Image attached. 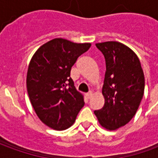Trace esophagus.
<instances>
[{"mask_svg":"<svg viewBox=\"0 0 158 158\" xmlns=\"http://www.w3.org/2000/svg\"><path fill=\"white\" fill-rule=\"evenodd\" d=\"M91 96H92V92H89V93L86 94V98H87L88 99H89V98H91Z\"/></svg>","mask_w":158,"mask_h":158,"instance_id":"34e87169","label":"esophagus"}]
</instances>
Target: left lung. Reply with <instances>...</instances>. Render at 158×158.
Wrapping results in <instances>:
<instances>
[{
	"mask_svg": "<svg viewBox=\"0 0 158 158\" xmlns=\"http://www.w3.org/2000/svg\"><path fill=\"white\" fill-rule=\"evenodd\" d=\"M106 59L102 88L105 105L95 111L99 124L116 130L135 115L144 93V74L139 58L128 46L117 41L97 43Z\"/></svg>",
	"mask_w": 158,
	"mask_h": 158,
	"instance_id": "1",
	"label": "left lung"
}]
</instances>
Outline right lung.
I'll list each match as a JSON object with an SVG mask.
<instances>
[{
	"instance_id": "add662e5",
	"label": "right lung",
	"mask_w": 158,
	"mask_h": 158,
	"mask_svg": "<svg viewBox=\"0 0 158 158\" xmlns=\"http://www.w3.org/2000/svg\"><path fill=\"white\" fill-rule=\"evenodd\" d=\"M90 43L53 39L36 51L28 67L26 86L30 101L40 119L54 130H65L76 121L84 106L70 77L77 58Z\"/></svg>"
}]
</instances>
